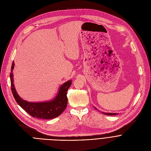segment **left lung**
I'll use <instances>...</instances> for the list:
<instances>
[{"mask_svg": "<svg viewBox=\"0 0 151 151\" xmlns=\"http://www.w3.org/2000/svg\"><path fill=\"white\" fill-rule=\"evenodd\" d=\"M95 109H97L96 107H95ZM103 114H105V115H117V114H111V113H103V112H102Z\"/></svg>", "mask_w": 151, "mask_h": 151, "instance_id": "obj_1", "label": "left lung"}]
</instances>
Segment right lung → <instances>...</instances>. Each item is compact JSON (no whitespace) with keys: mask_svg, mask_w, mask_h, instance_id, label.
Listing matches in <instances>:
<instances>
[{"mask_svg":"<svg viewBox=\"0 0 151 151\" xmlns=\"http://www.w3.org/2000/svg\"><path fill=\"white\" fill-rule=\"evenodd\" d=\"M14 68V62L13 61L10 73L11 87L12 94L17 103L30 115L34 118L50 119L58 116L65 110L68 104L67 92L72 84V81H68L61 86L58 95L52 101L41 103L28 102L23 100L18 96L14 88L12 73Z\"/></svg>","mask_w":151,"mask_h":151,"instance_id":"1","label":"right lung"}]
</instances>
